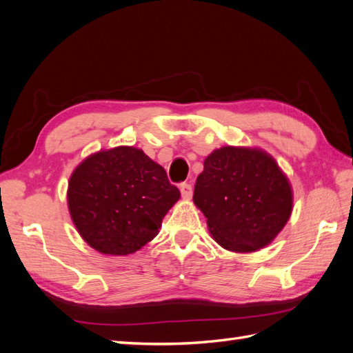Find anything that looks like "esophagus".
<instances>
[{
  "label": "esophagus",
  "instance_id": "esophagus-1",
  "mask_svg": "<svg viewBox=\"0 0 353 353\" xmlns=\"http://www.w3.org/2000/svg\"><path fill=\"white\" fill-rule=\"evenodd\" d=\"M179 190H181V196H183V199H185V200L191 199V196H193V187H191V185L187 184V183L181 184Z\"/></svg>",
  "mask_w": 353,
  "mask_h": 353
}]
</instances>
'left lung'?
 I'll list each match as a JSON object with an SVG mask.
<instances>
[{"mask_svg":"<svg viewBox=\"0 0 353 353\" xmlns=\"http://www.w3.org/2000/svg\"><path fill=\"white\" fill-rule=\"evenodd\" d=\"M193 200L213 240L237 253L268 245L293 210L290 181L270 153L256 147L213 150L197 176Z\"/></svg>","mask_w":353,"mask_h":353,"instance_id":"1","label":"left lung"}]
</instances>
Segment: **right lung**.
I'll return each mask as SVG.
<instances>
[{
  "mask_svg": "<svg viewBox=\"0 0 353 353\" xmlns=\"http://www.w3.org/2000/svg\"><path fill=\"white\" fill-rule=\"evenodd\" d=\"M179 196L165 169L141 148L119 145L74 168L68 206L85 243L103 254L126 256L157 236Z\"/></svg>",
  "mask_w": 353,
  "mask_h": 353,
  "instance_id": "add662e5",
  "label": "right lung"
}]
</instances>
